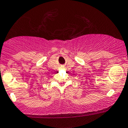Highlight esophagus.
<instances>
[{"instance_id":"34e87169","label":"esophagus","mask_w":128,"mask_h":128,"mask_svg":"<svg viewBox=\"0 0 128 128\" xmlns=\"http://www.w3.org/2000/svg\"><path fill=\"white\" fill-rule=\"evenodd\" d=\"M60 68H64V65H61V66H60Z\"/></svg>"}]
</instances>
